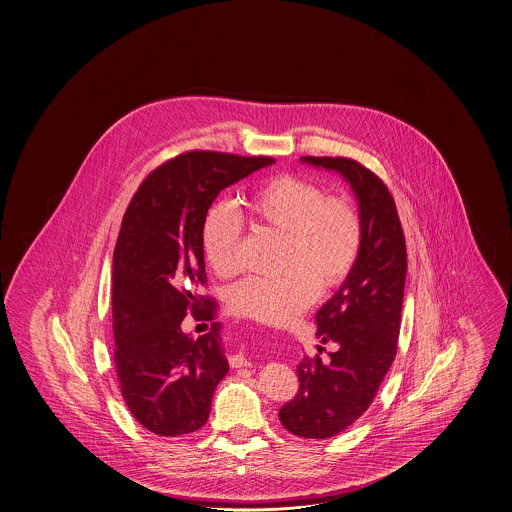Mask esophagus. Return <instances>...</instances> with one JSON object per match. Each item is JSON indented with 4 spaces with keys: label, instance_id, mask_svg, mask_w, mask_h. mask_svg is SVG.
<instances>
[{
    "label": "esophagus",
    "instance_id": "34e87169",
    "mask_svg": "<svg viewBox=\"0 0 512 512\" xmlns=\"http://www.w3.org/2000/svg\"><path fill=\"white\" fill-rule=\"evenodd\" d=\"M228 363L232 368H241V366L249 365V361L245 359V355H241V353H237V355H230L228 357Z\"/></svg>",
    "mask_w": 512,
    "mask_h": 512
}]
</instances>
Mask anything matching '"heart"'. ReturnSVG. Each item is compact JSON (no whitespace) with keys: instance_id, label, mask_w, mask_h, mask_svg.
Masks as SVG:
<instances>
[{"instance_id":"obj_1","label":"heart","mask_w":512,"mask_h":512,"mask_svg":"<svg viewBox=\"0 0 512 512\" xmlns=\"http://www.w3.org/2000/svg\"><path fill=\"white\" fill-rule=\"evenodd\" d=\"M245 217L263 230L284 235L277 278L249 277L228 290L237 316L288 323L312 305L320 290H333L350 277L363 243L359 211L344 196H327L307 177L278 174L243 198ZM200 243L215 275L239 271L241 222L226 204L205 211Z\"/></svg>"}]
</instances>
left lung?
<instances>
[{
  "mask_svg": "<svg viewBox=\"0 0 512 512\" xmlns=\"http://www.w3.org/2000/svg\"><path fill=\"white\" fill-rule=\"evenodd\" d=\"M301 161L350 181L363 224L361 252L350 277L316 316L318 338L338 348L323 359L325 348L318 346L314 357L301 361L299 391L278 411L288 432L327 439L365 413L395 361L408 254L395 198L372 170L348 157Z\"/></svg>",
  "mask_w": 512,
  "mask_h": 512,
  "instance_id": "1",
  "label": "left lung"
}]
</instances>
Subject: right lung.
<instances>
[{
    "mask_svg": "<svg viewBox=\"0 0 512 512\" xmlns=\"http://www.w3.org/2000/svg\"><path fill=\"white\" fill-rule=\"evenodd\" d=\"M273 157L185 151L140 183L114 249L112 318L119 391L132 417L176 438L207 423L211 398L228 372L219 323L196 340L181 331L187 312L204 320L213 299L200 228L219 192Z\"/></svg>",
    "mask_w": 512,
    "mask_h": 512,
    "instance_id": "right-lung-1",
    "label": "right lung"
}]
</instances>
